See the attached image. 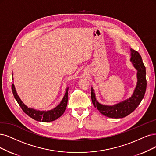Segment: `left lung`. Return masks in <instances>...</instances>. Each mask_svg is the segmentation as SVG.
Segmentation results:
<instances>
[{
  "label": "left lung",
  "instance_id": "8db88e82",
  "mask_svg": "<svg viewBox=\"0 0 156 156\" xmlns=\"http://www.w3.org/2000/svg\"><path fill=\"white\" fill-rule=\"evenodd\" d=\"M130 59L134 67L137 70V83L133 93L129 98L113 105H103L96 98V94L91 87V99L94 106L101 114L112 118H123L133 112L140 105L145 94L147 89L146 69L142 58L138 52L130 48Z\"/></svg>",
  "mask_w": 156,
  "mask_h": 156
}]
</instances>
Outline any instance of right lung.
Returning <instances> with one entry per match:
<instances>
[{
    "label": "right lung",
    "mask_w": 156,
    "mask_h": 156,
    "mask_svg": "<svg viewBox=\"0 0 156 156\" xmlns=\"http://www.w3.org/2000/svg\"><path fill=\"white\" fill-rule=\"evenodd\" d=\"M13 75V74H12ZM11 89H12V92L15 100L17 103L21 107L27 116L31 117L33 119L38 121V122H53L58 118H60L62 115L65 112L66 108L67 105V100H68V90L69 87L66 89V93L63 99L60 101V103L54 108L51 109L49 111H38L30 107H28L24 103L22 102L19 95L17 94V93L15 89V87L13 83L11 85Z\"/></svg>",
    "instance_id": "obj_1"
}]
</instances>
